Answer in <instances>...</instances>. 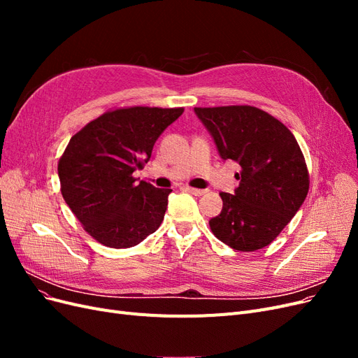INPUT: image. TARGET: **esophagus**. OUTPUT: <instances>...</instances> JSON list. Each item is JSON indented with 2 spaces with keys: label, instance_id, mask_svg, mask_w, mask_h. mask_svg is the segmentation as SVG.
Returning a JSON list of instances; mask_svg holds the SVG:
<instances>
[{
  "label": "esophagus",
  "instance_id": "obj_1",
  "mask_svg": "<svg viewBox=\"0 0 358 358\" xmlns=\"http://www.w3.org/2000/svg\"><path fill=\"white\" fill-rule=\"evenodd\" d=\"M185 189H187L188 192L194 194V196H203V194L208 192V191H206V189H199V188H189V187H187Z\"/></svg>",
  "mask_w": 358,
  "mask_h": 358
}]
</instances>
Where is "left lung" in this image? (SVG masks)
<instances>
[{"label":"left lung","mask_w":358,"mask_h":358,"mask_svg":"<svg viewBox=\"0 0 358 358\" xmlns=\"http://www.w3.org/2000/svg\"><path fill=\"white\" fill-rule=\"evenodd\" d=\"M220 157L241 166L234 194L221 192L222 210L212 233L236 251L272 243L297 213L309 191V175L296 137L252 106L196 107Z\"/></svg>","instance_id":"8db88e82"}]
</instances>
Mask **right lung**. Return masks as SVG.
<instances>
[{
  "label": "right lung",
  "instance_id": "1",
  "mask_svg": "<svg viewBox=\"0 0 358 358\" xmlns=\"http://www.w3.org/2000/svg\"><path fill=\"white\" fill-rule=\"evenodd\" d=\"M179 109L107 112L74 134L58 164L62 197L83 229L109 248H131L158 230L171 189L133 178Z\"/></svg>",
  "mask_w": 358,
  "mask_h": 358
}]
</instances>
